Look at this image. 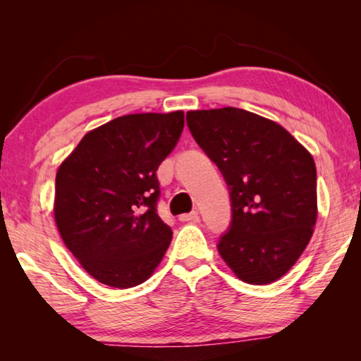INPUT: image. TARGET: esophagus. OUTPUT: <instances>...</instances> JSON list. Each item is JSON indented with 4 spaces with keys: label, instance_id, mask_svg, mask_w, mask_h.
<instances>
[{
    "label": "esophagus",
    "instance_id": "esophagus-1",
    "mask_svg": "<svg viewBox=\"0 0 361 361\" xmlns=\"http://www.w3.org/2000/svg\"><path fill=\"white\" fill-rule=\"evenodd\" d=\"M199 213L192 212V213H186V215L180 216V221H188V223H197L199 221Z\"/></svg>",
    "mask_w": 361,
    "mask_h": 361
}]
</instances>
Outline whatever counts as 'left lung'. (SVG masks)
Segmentation results:
<instances>
[{"instance_id":"obj_1","label":"left lung","mask_w":361,"mask_h":361,"mask_svg":"<svg viewBox=\"0 0 361 361\" xmlns=\"http://www.w3.org/2000/svg\"><path fill=\"white\" fill-rule=\"evenodd\" d=\"M186 121L229 186L232 223L218 243L219 255L242 282H276L314 234L312 154L277 122L240 108L195 109Z\"/></svg>"}]
</instances>
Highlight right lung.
Returning <instances> with one entry per match:
<instances>
[{"mask_svg": "<svg viewBox=\"0 0 361 361\" xmlns=\"http://www.w3.org/2000/svg\"><path fill=\"white\" fill-rule=\"evenodd\" d=\"M185 126V113H138L85 133L56 175L54 218L63 243L100 283L148 280L173 232L159 218L156 172Z\"/></svg>", "mask_w": 361, "mask_h": 361, "instance_id": "right-lung-1", "label": "right lung"}]
</instances>
